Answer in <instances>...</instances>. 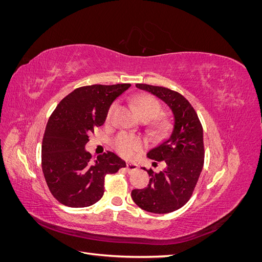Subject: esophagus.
<instances>
[{"mask_svg": "<svg viewBox=\"0 0 262 262\" xmlns=\"http://www.w3.org/2000/svg\"><path fill=\"white\" fill-rule=\"evenodd\" d=\"M125 168H126V171H128V172H132V171L138 169V165L133 164V163H128V164H126Z\"/></svg>", "mask_w": 262, "mask_h": 262, "instance_id": "obj_1", "label": "esophagus"}]
</instances>
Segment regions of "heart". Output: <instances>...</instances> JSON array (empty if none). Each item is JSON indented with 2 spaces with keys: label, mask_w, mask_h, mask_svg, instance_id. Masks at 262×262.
<instances>
[{
  "label": "heart",
  "mask_w": 262,
  "mask_h": 262,
  "mask_svg": "<svg viewBox=\"0 0 262 262\" xmlns=\"http://www.w3.org/2000/svg\"><path fill=\"white\" fill-rule=\"evenodd\" d=\"M133 104L137 107V110L142 119H150L155 118L161 112V105L158 100L148 94H142L133 98ZM116 105H112L108 109L107 120L112 119L115 112ZM162 125V123H161ZM114 148L118 154L123 157H131L134 153L138 152L143 146V140L137 136H132L128 133H119L113 141Z\"/></svg>",
  "instance_id": "obj_1"
}]
</instances>
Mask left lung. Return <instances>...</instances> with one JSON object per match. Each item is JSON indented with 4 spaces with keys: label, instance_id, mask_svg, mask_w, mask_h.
Segmentation results:
<instances>
[{
    "label": "left lung",
    "instance_id": "left-lung-1",
    "mask_svg": "<svg viewBox=\"0 0 262 262\" xmlns=\"http://www.w3.org/2000/svg\"><path fill=\"white\" fill-rule=\"evenodd\" d=\"M136 86L167 104L175 122L170 136L147 153L150 160L164 161L166 167L160 172L146 169L150 177L147 187L132 190L131 196L142 210L169 213L188 202L200 177L204 163L202 124L191 104L178 92L147 84Z\"/></svg>",
    "mask_w": 262,
    "mask_h": 262
}]
</instances>
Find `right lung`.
I'll return each instance as SVG.
<instances>
[{"instance_id": "obj_1", "label": "right lung", "mask_w": 262, "mask_h": 262, "mask_svg": "<svg viewBox=\"0 0 262 262\" xmlns=\"http://www.w3.org/2000/svg\"><path fill=\"white\" fill-rule=\"evenodd\" d=\"M130 84L78 87L63 98L51 114L41 146L42 172L50 192L60 203L85 208L104 194L108 173L125 167L113 152L97 156L86 152L85 144L94 129L104 124L113 101Z\"/></svg>"}]
</instances>
